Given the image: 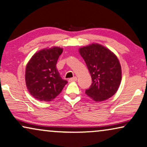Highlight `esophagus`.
<instances>
[{"instance_id": "1", "label": "esophagus", "mask_w": 147, "mask_h": 147, "mask_svg": "<svg viewBox=\"0 0 147 147\" xmlns=\"http://www.w3.org/2000/svg\"><path fill=\"white\" fill-rule=\"evenodd\" d=\"M76 80H77V78H76V76H74V77L70 78L69 81L70 82H75V81H76Z\"/></svg>"}]
</instances>
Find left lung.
<instances>
[{
    "label": "left lung",
    "mask_w": 147,
    "mask_h": 147,
    "mask_svg": "<svg viewBox=\"0 0 147 147\" xmlns=\"http://www.w3.org/2000/svg\"><path fill=\"white\" fill-rule=\"evenodd\" d=\"M92 78L91 86L85 93L96 102L113 96L122 78L121 67L114 53L102 45L92 43L79 49Z\"/></svg>",
    "instance_id": "obj_1"
}]
</instances>
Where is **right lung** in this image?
Segmentation results:
<instances>
[{"label":"right lung","mask_w":147,"mask_h":147,"mask_svg":"<svg viewBox=\"0 0 147 147\" xmlns=\"http://www.w3.org/2000/svg\"><path fill=\"white\" fill-rule=\"evenodd\" d=\"M63 49L54 47L42 49L32 56L26 65L25 81L30 94L40 101L53 100L68 83L57 69Z\"/></svg>","instance_id":"1"}]
</instances>
